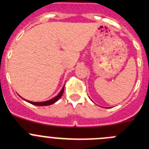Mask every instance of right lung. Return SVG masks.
<instances>
[{"mask_svg": "<svg viewBox=\"0 0 149 149\" xmlns=\"http://www.w3.org/2000/svg\"><path fill=\"white\" fill-rule=\"evenodd\" d=\"M63 92H64V86H63V89L61 90V92L59 93L58 95H56V97H54V98H52V99L49 100V101H44V102H32V101H27V102H29V103L32 104H33V105H36V106H48V105L52 104L55 103L56 101H58V100L60 99V97L62 96V95H63Z\"/></svg>", "mask_w": 149, "mask_h": 149, "instance_id": "right-lung-1", "label": "right lung"}]
</instances>
